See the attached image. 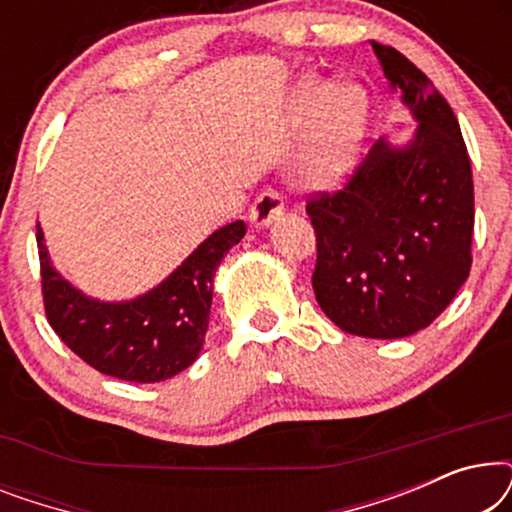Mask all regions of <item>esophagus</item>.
<instances>
[{
    "label": "esophagus",
    "instance_id": "1",
    "mask_svg": "<svg viewBox=\"0 0 512 512\" xmlns=\"http://www.w3.org/2000/svg\"><path fill=\"white\" fill-rule=\"evenodd\" d=\"M282 214H284L282 193H277L275 188H265V191L254 200V205H251L249 221L254 223L256 228H265L275 219H279Z\"/></svg>",
    "mask_w": 512,
    "mask_h": 512
}]
</instances>
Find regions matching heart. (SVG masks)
<instances>
[{
  "mask_svg": "<svg viewBox=\"0 0 512 512\" xmlns=\"http://www.w3.org/2000/svg\"><path fill=\"white\" fill-rule=\"evenodd\" d=\"M300 114L317 116L312 142L300 165V179L314 191H328L354 167L368 130L370 102L356 83H338L324 95V83L310 79L300 88Z\"/></svg>",
  "mask_w": 512,
  "mask_h": 512,
  "instance_id": "1",
  "label": "heart"
}]
</instances>
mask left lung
<instances>
[{
	"instance_id": "obj_1",
	"label": "left lung",
	"mask_w": 512,
	"mask_h": 512,
	"mask_svg": "<svg viewBox=\"0 0 512 512\" xmlns=\"http://www.w3.org/2000/svg\"><path fill=\"white\" fill-rule=\"evenodd\" d=\"M370 44L419 125L401 146L375 142L342 191L307 202L312 286L345 333L394 340L429 326L471 272L473 172L445 97L396 48Z\"/></svg>"
}]
</instances>
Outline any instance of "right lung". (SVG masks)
<instances>
[{
  "mask_svg": "<svg viewBox=\"0 0 512 512\" xmlns=\"http://www.w3.org/2000/svg\"><path fill=\"white\" fill-rule=\"evenodd\" d=\"M247 233L244 221L214 230L156 289L123 303L83 296L51 265L37 223L46 319L72 352L125 382H163L198 359L209 326L214 272Z\"/></svg>",
  "mask_w": 512,
  "mask_h": 512,
  "instance_id": "obj_1",
  "label": "right lung"
}]
</instances>
